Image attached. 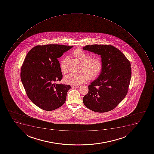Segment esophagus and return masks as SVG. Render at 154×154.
<instances>
[{
    "label": "esophagus",
    "instance_id": "esophagus-1",
    "mask_svg": "<svg viewBox=\"0 0 154 154\" xmlns=\"http://www.w3.org/2000/svg\"><path fill=\"white\" fill-rule=\"evenodd\" d=\"M72 88H79L80 87V86H79V85H76V86H74L72 85L71 86Z\"/></svg>",
    "mask_w": 154,
    "mask_h": 154
}]
</instances>
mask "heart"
I'll use <instances>...</instances> for the list:
<instances>
[{"mask_svg":"<svg viewBox=\"0 0 154 154\" xmlns=\"http://www.w3.org/2000/svg\"><path fill=\"white\" fill-rule=\"evenodd\" d=\"M73 56L82 62L79 69L80 73L70 74L64 76L66 83L76 86L88 80H94L100 75L103 69V63L99 58H91L90 54L84 52L80 48H77L73 53ZM68 57H64L60 63V68L63 74L68 72L67 62Z\"/></svg>","mask_w":154,"mask_h":154,"instance_id":"heart-1","label":"heart"}]
</instances>
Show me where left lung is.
Instances as JSON below:
<instances>
[{
	"mask_svg": "<svg viewBox=\"0 0 154 154\" xmlns=\"http://www.w3.org/2000/svg\"><path fill=\"white\" fill-rule=\"evenodd\" d=\"M83 50L100 55L103 63L100 75L88 86V93L83 98L84 104L96 112L110 111L127 94L131 76L130 61L110 45H87Z\"/></svg>",
	"mask_w": 154,
	"mask_h": 154,
	"instance_id": "8db88e82",
	"label": "left lung"
}]
</instances>
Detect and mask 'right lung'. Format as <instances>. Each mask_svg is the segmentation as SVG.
Instances as JSON below:
<instances>
[{
	"mask_svg": "<svg viewBox=\"0 0 154 154\" xmlns=\"http://www.w3.org/2000/svg\"><path fill=\"white\" fill-rule=\"evenodd\" d=\"M73 46L38 45L27 54L21 67V79L28 98L46 111L62 106L70 85L55 83L63 78L58 58Z\"/></svg>",
	"mask_w": 154,
	"mask_h": 154,
	"instance_id": "1",
	"label": "right lung"
}]
</instances>
